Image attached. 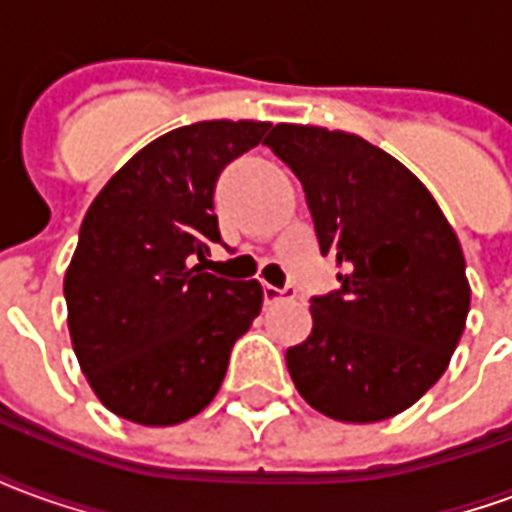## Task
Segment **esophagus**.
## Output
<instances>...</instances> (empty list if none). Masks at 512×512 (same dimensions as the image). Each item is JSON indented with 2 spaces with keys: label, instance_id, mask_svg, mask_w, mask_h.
<instances>
[{
  "label": "esophagus",
  "instance_id": "34e87169",
  "mask_svg": "<svg viewBox=\"0 0 512 512\" xmlns=\"http://www.w3.org/2000/svg\"><path fill=\"white\" fill-rule=\"evenodd\" d=\"M263 296H266V304H274V301H282V299H293L296 296V288H274V285H263Z\"/></svg>",
  "mask_w": 512,
  "mask_h": 512
}]
</instances>
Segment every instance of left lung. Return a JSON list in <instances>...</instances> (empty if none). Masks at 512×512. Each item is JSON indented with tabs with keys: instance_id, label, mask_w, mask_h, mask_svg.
Wrapping results in <instances>:
<instances>
[{
	"instance_id": "1",
	"label": "left lung",
	"mask_w": 512,
	"mask_h": 512,
	"mask_svg": "<svg viewBox=\"0 0 512 512\" xmlns=\"http://www.w3.org/2000/svg\"><path fill=\"white\" fill-rule=\"evenodd\" d=\"M263 145L301 180L340 288L312 296V332L288 370L315 411L381 422L414 406L450 365L469 315L458 238L397 158L345 131L279 123Z\"/></svg>"
}]
</instances>
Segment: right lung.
I'll return each mask as SVG.
<instances>
[{"mask_svg":"<svg viewBox=\"0 0 512 512\" xmlns=\"http://www.w3.org/2000/svg\"><path fill=\"white\" fill-rule=\"evenodd\" d=\"M271 123L205 120L158 136L106 183L65 274L68 329L112 414L164 428L211 403L263 307L260 282L205 271L222 244L213 191Z\"/></svg>","mask_w":512,"mask_h":512,"instance_id":"add662e5","label":"right lung"}]
</instances>
